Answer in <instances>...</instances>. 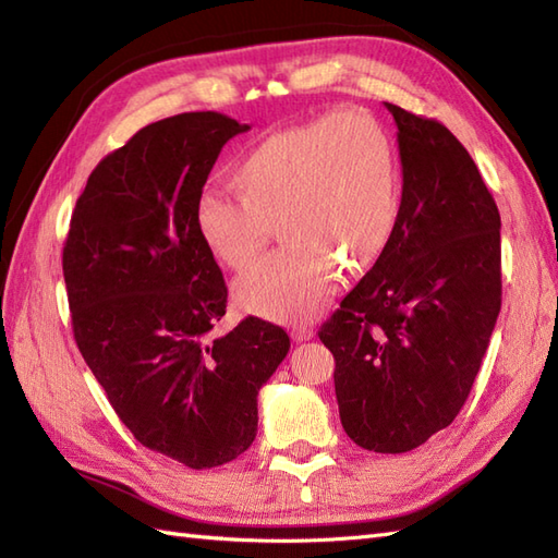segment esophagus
Here are the masks:
<instances>
[{
    "label": "esophagus",
    "mask_w": 558,
    "mask_h": 558,
    "mask_svg": "<svg viewBox=\"0 0 558 558\" xmlns=\"http://www.w3.org/2000/svg\"><path fill=\"white\" fill-rule=\"evenodd\" d=\"M290 330H292V338L300 340V342H302V340H312V338L316 336L314 326H306V324H294Z\"/></svg>",
    "instance_id": "34e87169"
}]
</instances>
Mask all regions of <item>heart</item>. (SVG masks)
I'll return each mask as SVG.
<instances>
[{"instance_id":"1","label":"heart","mask_w":558,"mask_h":558,"mask_svg":"<svg viewBox=\"0 0 558 558\" xmlns=\"http://www.w3.org/2000/svg\"><path fill=\"white\" fill-rule=\"evenodd\" d=\"M240 192L204 186L194 220L225 266L244 270L270 240H288L236 280L242 310L272 322L312 318L336 292L340 264L360 270L393 234L400 184L388 134L364 112L324 114L266 136L236 168Z\"/></svg>"}]
</instances>
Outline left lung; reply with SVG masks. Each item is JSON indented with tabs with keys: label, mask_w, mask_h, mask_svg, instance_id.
Returning a JSON list of instances; mask_svg holds the SVG:
<instances>
[{
	"label": "left lung",
	"mask_w": 558,
	"mask_h": 558,
	"mask_svg": "<svg viewBox=\"0 0 558 558\" xmlns=\"http://www.w3.org/2000/svg\"><path fill=\"white\" fill-rule=\"evenodd\" d=\"M402 198L372 270L318 330L336 357L342 429L408 453L456 420L501 312V216L448 129L386 102Z\"/></svg>",
	"instance_id": "1"
}]
</instances>
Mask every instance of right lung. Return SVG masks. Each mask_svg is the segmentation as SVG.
<instances>
[{
  "label": "right lung",
  "mask_w": 558,
  "mask_h": 558,
  "mask_svg": "<svg viewBox=\"0 0 558 558\" xmlns=\"http://www.w3.org/2000/svg\"><path fill=\"white\" fill-rule=\"evenodd\" d=\"M248 129L220 112L141 129L90 172L62 254L74 340L117 417L192 470L252 446L258 390L290 350L256 316L213 333L228 286L194 204L222 146Z\"/></svg>",
  "instance_id": "1"
}]
</instances>
